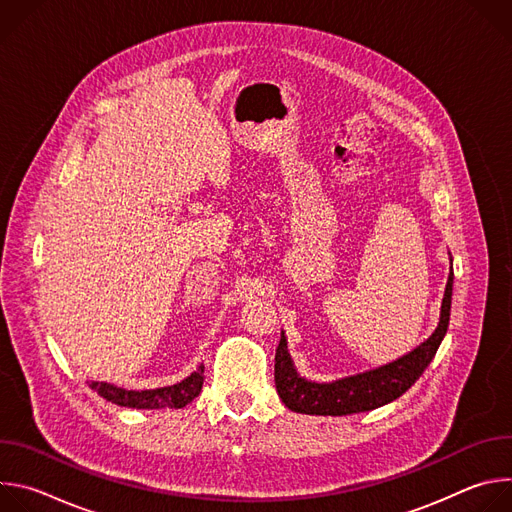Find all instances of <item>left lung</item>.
<instances>
[{
	"instance_id": "1",
	"label": "left lung",
	"mask_w": 512,
	"mask_h": 512,
	"mask_svg": "<svg viewBox=\"0 0 512 512\" xmlns=\"http://www.w3.org/2000/svg\"><path fill=\"white\" fill-rule=\"evenodd\" d=\"M452 261L454 259L450 255V275L437 328L417 348L393 362L381 364L377 369L348 375L330 383L310 381L298 373L287 350V338L281 332V340L275 352V387L285 407L306 415H350L383 407L401 397L427 369V364L433 360L448 332L454 289Z\"/></svg>"
}]
</instances>
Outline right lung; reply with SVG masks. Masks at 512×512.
Instances as JSON below:
<instances>
[{
    "label": "right lung",
    "instance_id": "obj_1",
    "mask_svg": "<svg viewBox=\"0 0 512 512\" xmlns=\"http://www.w3.org/2000/svg\"><path fill=\"white\" fill-rule=\"evenodd\" d=\"M204 383V364L188 375L184 381L168 387L158 389H143V391H129L123 387H115L111 383L91 381L89 387L101 395L103 399L131 409H182L186 407L198 393L202 391Z\"/></svg>",
    "mask_w": 512,
    "mask_h": 512
}]
</instances>
